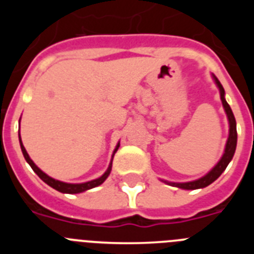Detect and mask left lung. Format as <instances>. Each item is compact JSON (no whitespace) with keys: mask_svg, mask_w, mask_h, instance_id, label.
Segmentation results:
<instances>
[{"mask_svg":"<svg viewBox=\"0 0 254 254\" xmlns=\"http://www.w3.org/2000/svg\"><path fill=\"white\" fill-rule=\"evenodd\" d=\"M215 78V82H216L217 87L220 89V98H221V102H223L224 105V109L226 112V116H228V120H229V126H230V128H229V138H228V142H226V146H225V152H224L223 158L220 159L219 163L215 165V168L211 170L210 173H207L205 177L202 178L197 179V181L193 182H187V183H170V182H167L168 185L170 186H174V187H178V188H183V190H197V188H203V187H207L208 185H211L212 182L216 181L220 176H221V173L226 169L228 167V164L230 163V160L233 159L234 156V152H235V147H237V122H235V118H234V114L232 112V108L229 107V104L226 103L225 98V91H224V87L223 85L220 84V81L217 80L216 77L214 76Z\"/></svg>","mask_w":254,"mask_h":254,"instance_id":"left-lung-1","label":"left lung"}]
</instances>
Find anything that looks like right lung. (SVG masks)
<instances>
[{
	"mask_svg": "<svg viewBox=\"0 0 254 254\" xmlns=\"http://www.w3.org/2000/svg\"><path fill=\"white\" fill-rule=\"evenodd\" d=\"M20 146H21V151H22V155H24V158H25V160L29 163V165L31 167V169L37 173L38 177H39V178L42 179L43 182H46L47 185L51 186L52 188H55V190H57L58 192H62V193H80V192H84V190H91V188H94V187H98V186L102 185L103 182H104L105 179L108 178V176H109V173H111V170H112V161H111L108 170L104 173V174H103L102 177H100V178L94 179V181H90V182H86V183H80V185H71V183H64V182L56 181V179H53V178H51L49 176H47L46 173L42 172V170H40L39 168H38L37 165L33 163V160L29 158V155H28V152H26L25 147H24V145H22L21 138H20ZM118 147H120V143L117 145L114 152L118 150ZM112 160H113V158H112Z\"/></svg>",
	"mask_w": 254,
	"mask_h": 254,
	"instance_id": "add662e5",
	"label": "right lung"
}]
</instances>
